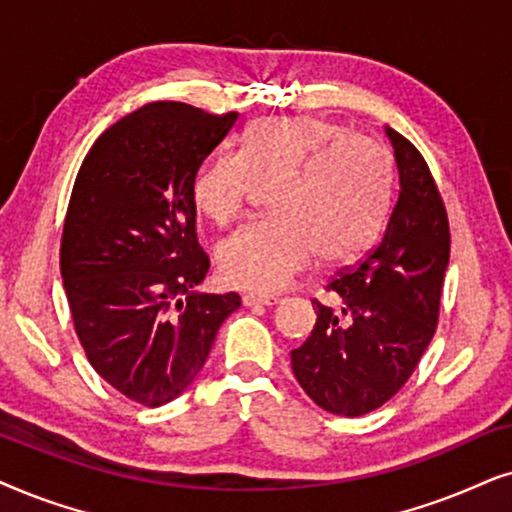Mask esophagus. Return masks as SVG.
Segmentation results:
<instances>
[{"label": "esophagus", "mask_w": 512, "mask_h": 512, "mask_svg": "<svg viewBox=\"0 0 512 512\" xmlns=\"http://www.w3.org/2000/svg\"><path fill=\"white\" fill-rule=\"evenodd\" d=\"M245 306H274L278 304L276 295H245L243 297Z\"/></svg>", "instance_id": "esophagus-1"}]
</instances>
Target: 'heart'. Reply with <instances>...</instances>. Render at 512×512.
<instances>
[{"instance_id":"obj_1","label":"heart","mask_w":512,"mask_h":512,"mask_svg":"<svg viewBox=\"0 0 512 512\" xmlns=\"http://www.w3.org/2000/svg\"><path fill=\"white\" fill-rule=\"evenodd\" d=\"M260 187L274 220L245 224L217 250L231 285L274 292L313 262L346 264L377 243L391 208V170L379 145L313 117H264L241 149H222L194 177L210 220H238Z\"/></svg>"}]
</instances>
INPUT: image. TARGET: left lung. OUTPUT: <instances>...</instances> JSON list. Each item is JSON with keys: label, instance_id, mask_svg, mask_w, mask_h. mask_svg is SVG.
Here are the masks:
<instances>
[{"label": "left lung", "instance_id": "left-lung-1", "mask_svg": "<svg viewBox=\"0 0 512 512\" xmlns=\"http://www.w3.org/2000/svg\"><path fill=\"white\" fill-rule=\"evenodd\" d=\"M400 192L381 241L313 299L316 325L292 351V372L323 410L363 417L407 384L438 327L449 264V220L431 168L410 140L386 128Z\"/></svg>", "mask_w": 512, "mask_h": 512}]
</instances>
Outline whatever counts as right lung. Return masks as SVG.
<instances>
[{"mask_svg":"<svg viewBox=\"0 0 512 512\" xmlns=\"http://www.w3.org/2000/svg\"><path fill=\"white\" fill-rule=\"evenodd\" d=\"M238 121L149 102L109 126L74 180L60 276L93 370L159 407L196 379L241 297L192 292L210 269L196 236L194 177Z\"/></svg>","mask_w":512,"mask_h":512,"instance_id":"add662e5","label":"right lung"}]
</instances>
